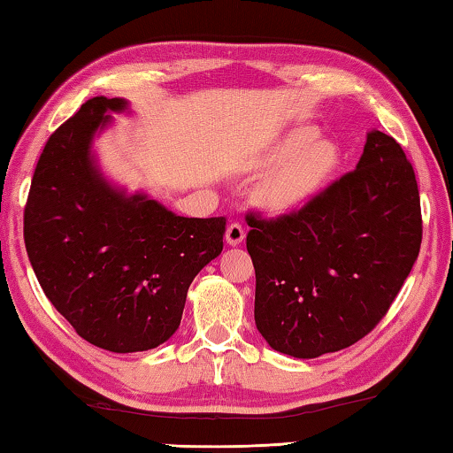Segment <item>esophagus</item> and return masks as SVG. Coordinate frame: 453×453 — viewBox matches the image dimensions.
<instances>
[{
	"label": "esophagus",
	"mask_w": 453,
	"mask_h": 453,
	"mask_svg": "<svg viewBox=\"0 0 453 453\" xmlns=\"http://www.w3.org/2000/svg\"><path fill=\"white\" fill-rule=\"evenodd\" d=\"M245 237V229L242 224H237V221H232V224L227 226L226 229V242L229 245H240Z\"/></svg>",
	"instance_id": "esophagus-1"
}]
</instances>
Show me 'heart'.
Instances as JSON below:
<instances>
[{"mask_svg": "<svg viewBox=\"0 0 453 453\" xmlns=\"http://www.w3.org/2000/svg\"><path fill=\"white\" fill-rule=\"evenodd\" d=\"M318 137V129L297 127L264 153L259 167H278L256 188L259 208L272 216L297 211L335 178L343 164L340 145Z\"/></svg>", "mask_w": 453, "mask_h": 453, "instance_id": "1", "label": "heart"}]
</instances>
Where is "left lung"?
I'll return each mask as SVG.
<instances>
[{
    "mask_svg": "<svg viewBox=\"0 0 453 453\" xmlns=\"http://www.w3.org/2000/svg\"><path fill=\"white\" fill-rule=\"evenodd\" d=\"M256 326L275 351L310 359L354 346L386 316L421 245L413 167L394 137L367 134L354 172L278 218L250 211Z\"/></svg>",
    "mask_w": 453,
    "mask_h": 453,
    "instance_id": "left-lung-1",
    "label": "left lung"
}]
</instances>
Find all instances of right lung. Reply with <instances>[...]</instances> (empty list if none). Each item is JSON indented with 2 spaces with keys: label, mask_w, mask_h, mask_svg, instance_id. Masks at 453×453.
<instances>
[{
  "label": "right lung",
  "mask_w": 453,
  "mask_h": 453,
  "mask_svg": "<svg viewBox=\"0 0 453 453\" xmlns=\"http://www.w3.org/2000/svg\"><path fill=\"white\" fill-rule=\"evenodd\" d=\"M126 99L91 97L50 135L24 210L43 294L83 340L132 354L180 327L189 283L224 250L226 218H181L99 173L91 140Z\"/></svg>",
  "instance_id": "right-lung-1"
}]
</instances>
